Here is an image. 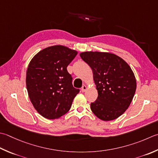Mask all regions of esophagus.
Segmentation results:
<instances>
[{
    "mask_svg": "<svg viewBox=\"0 0 158 158\" xmlns=\"http://www.w3.org/2000/svg\"><path fill=\"white\" fill-rule=\"evenodd\" d=\"M86 89H87V86H86L85 85H83L81 88V91L83 92H84L86 91Z\"/></svg>",
    "mask_w": 158,
    "mask_h": 158,
    "instance_id": "1",
    "label": "esophagus"
}]
</instances>
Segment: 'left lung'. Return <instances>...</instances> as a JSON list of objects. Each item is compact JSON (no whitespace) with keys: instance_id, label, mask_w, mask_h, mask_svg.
Masks as SVG:
<instances>
[{"instance_id":"8db88e82","label":"left lung","mask_w":158,"mask_h":158,"mask_svg":"<svg viewBox=\"0 0 158 158\" xmlns=\"http://www.w3.org/2000/svg\"><path fill=\"white\" fill-rule=\"evenodd\" d=\"M79 55L92 69L98 91L97 99L90 104L92 112L104 121L118 118L130 106L136 89L131 67L110 52L85 51Z\"/></svg>"}]
</instances>
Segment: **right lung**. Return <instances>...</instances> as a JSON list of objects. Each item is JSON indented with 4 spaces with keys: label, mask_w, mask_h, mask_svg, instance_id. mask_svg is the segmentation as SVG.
I'll list each match as a JSON object with an SVG mask.
<instances>
[{
    "label": "right lung",
    "mask_w": 158,
    "mask_h": 158,
    "mask_svg": "<svg viewBox=\"0 0 158 158\" xmlns=\"http://www.w3.org/2000/svg\"><path fill=\"white\" fill-rule=\"evenodd\" d=\"M77 55L75 50L55 45L38 52L29 64L28 94L34 108L46 118L57 119L66 114L79 92L66 69Z\"/></svg>",
    "instance_id": "obj_1"
}]
</instances>
